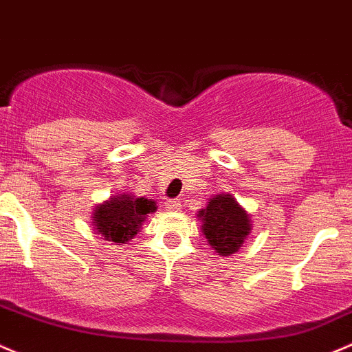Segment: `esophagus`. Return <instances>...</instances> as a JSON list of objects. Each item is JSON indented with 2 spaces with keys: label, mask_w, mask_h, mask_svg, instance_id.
<instances>
[{
  "label": "esophagus",
  "mask_w": 352,
  "mask_h": 352,
  "mask_svg": "<svg viewBox=\"0 0 352 352\" xmlns=\"http://www.w3.org/2000/svg\"><path fill=\"white\" fill-rule=\"evenodd\" d=\"M165 206H166V209H168V210H177L180 207V201H179V199H173V201H166Z\"/></svg>",
  "instance_id": "34e87169"
}]
</instances>
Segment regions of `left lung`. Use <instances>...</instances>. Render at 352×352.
I'll use <instances>...</instances> for the list:
<instances>
[{
	"label": "left lung",
	"mask_w": 352,
	"mask_h": 352,
	"mask_svg": "<svg viewBox=\"0 0 352 352\" xmlns=\"http://www.w3.org/2000/svg\"><path fill=\"white\" fill-rule=\"evenodd\" d=\"M202 232L216 253L229 256L236 253L250 232V217L234 197L221 194L210 199L206 209L199 212Z\"/></svg>",
	"instance_id": "obj_1"
}]
</instances>
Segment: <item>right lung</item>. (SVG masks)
<instances>
[{"mask_svg": "<svg viewBox=\"0 0 352 352\" xmlns=\"http://www.w3.org/2000/svg\"><path fill=\"white\" fill-rule=\"evenodd\" d=\"M153 210H157V206L151 199L120 194L96 207L94 226L104 239L124 244L133 239L146 214Z\"/></svg>", "mask_w": 352, "mask_h": 352, "instance_id": "obj_1", "label": "right lung"}]
</instances>
